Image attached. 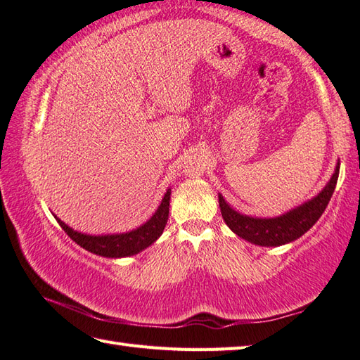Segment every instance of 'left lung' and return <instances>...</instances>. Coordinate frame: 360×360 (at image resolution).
Wrapping results in <instances>:
<instances>
[{"mask_svg": "<svg viewBox=\"0 0 360 360\" xmlns=\"http://www.w3.org/2000/svg\"><path fill=\"white\" fill-rule=\"evenodd\" d=\"M339 170L340 164L337 165L333 178H330L328 186L321 190L319 196L278 218H252L238 214L228 206L220 195L218 201H220L223 220L238 237L260 246H278L297 240L304 232L311 229L321 214L325 212L330 196L335 190Z\"/></svg>", "mask_w": 360, "mask_h": 360, "instance_id": "8db88e82", "label": "left lung"}]
</instances>
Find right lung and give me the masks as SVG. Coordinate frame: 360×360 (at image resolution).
I'll list each match as a JSON object with an SVG mask.
<instances>
[{
    "instance_id": "obj_1",
    "label": "right lung",
    "mask_w": 360,
    "mask_h": 360,
    "mask_svg": "<svg viewBox=\"0 0 360 360\" xmlns=\"http://www.w3.org/2000/svg\"><path fill=\"white\" fill-rule=\"evenodd\" d=\"M170 190L162 200L158 212L148 220L143 226L134 229L131 232H124V234H115V236H87L81 234V232L73 231L68 228L65 223L56 218L60 228L67 232V236L76 242L84 250H87L94 255L104 256V257H126L137 255L146 246H150L158 240L168 220V207H170Z\"/></svg>"
}]
</instances>
